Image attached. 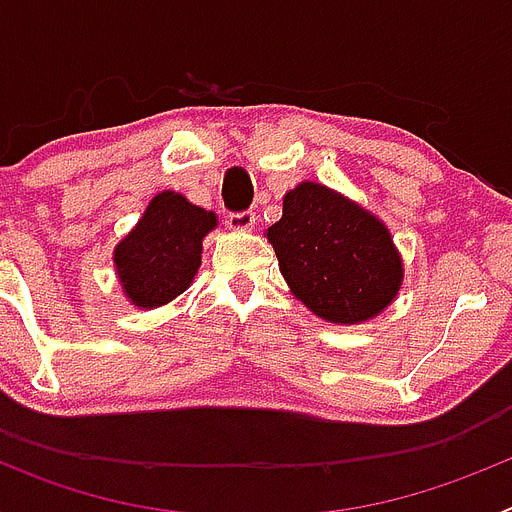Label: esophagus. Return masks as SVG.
I'll list each match as a JSON object with an SVG mask.
<instances>
[{
  "label": "esophagus",
  "mask_w": 512,
  "mask_h": 512,
  "mask_svg": "<svg viewBox=\"0 0 512 512\" xmlns=\"http://www.w3.org/2000/svg\"><path fill=\"white\" fill-rule=\"evenodd\" d=\"M228 225L233 230H241V233H246V230H253V225H256V212H251V210L230 212Z\"/></svg>",
  "instance_id": "esophagus-1"
}]
</instances>
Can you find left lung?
<instances>
[{
    "mask_svg": "<svg viewBox=\"0 0 512 512\" xmlns=\"http://www.w3.org/2000/svg\"><path fill=\"white\" fill-rule=\"evenodd\" d=\"M264 235L289 292L328 323H366L400 295L405 264L390 228L325 184L289 189Z\"/></svg>",
    "mask_w": 512,
    "mask_h": 512,
    "instance_id": "left-lung-1",
    "label": "left lung"
}]
</instances>
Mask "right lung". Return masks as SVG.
Wrapping results in <instances>:
<instances>
[{
	"instance_id": "right-lung-1",
	"label": "right lung",
	"mask_w": 512,
	"mask_h": 512,
	"mask_svg": "<svg viewBox=\"0 0 512 512\" xmlns=\"http://www.w3.org/2000/svg\"><path fill=\"white\" fill-rule=\"evenodd\" d=\"M215 228V212L171 189L158 192L112 253L130 305L153 310L182 295L202 264V241Z\"/></svg>"
}]
</instances>
